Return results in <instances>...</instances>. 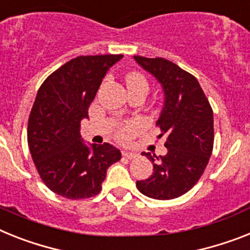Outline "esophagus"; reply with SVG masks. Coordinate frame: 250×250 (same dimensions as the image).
<instances>
[{"mask_svg": "<svg viewBox=\"0 0 250 250\" xmlns=\"http://www.w3.org/2000/svg\"><path fill=\"white\" fill-rule=\"evenodd\" d=\"M122 155L125 157H127V159H136V157L138 156L137 152H135V151H122Z\"/></svg>", "mask_w": 250, "mask_h": 250, "instance_id": "34e87169", "label": "esophagus"}]
</instances>
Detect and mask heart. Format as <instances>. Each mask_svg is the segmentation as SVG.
<instances>
[{
  "label": "heart",
  "instance_id": "heart-1",
  "mask_svg": "<svg viewBox=\"0 0 250 250\" xmlns=\"http://www.w3.org/2000/svg\"><path fill=\"white\" fill-rule=\"evenodd\" d=\"M138 83L147 85L146 79L142 76L141 73L133 72L131 73V75H128V77H127V85L131 86V85H138ZM141 125H142L140 121L129 122L128 125H125V127L121 129V132H119V138H121V140H128V138L132 137L135 133H137L138 129L141 128Z\"/></svg>",
  "mask_w": 250,
  "mask_h": 250
}]
</instances>
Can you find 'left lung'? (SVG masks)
Returning <instances> with one entry per match:
<instances>
[{
	"label": "left lung",
	"mask_w": 250,
	"mask_h": 250,
	"mask_svg": "<svg viewBox=\"0 0 250 250\" xmlns=\"http://www.w3.org/2000/svg\"><path fill=\"white\" fill-rule=\"evenodd\" d=\"M164 93L157 127L167 136L163 156L142 152L152 161L154 173L136 186L154 200H173L198 182L208 164L213 147V112L196 77L165 58L135 56Z\"/></svg>",
	"instance_id": "8db88e82"
}]
</instances>
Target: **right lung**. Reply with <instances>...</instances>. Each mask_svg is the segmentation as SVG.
I'll list each match as a JSON object with an SVG mask.
<instances>
[{
	"label": "right lung",
	"mask_w": 250,
	"mask_h": 250,
	"mask_svg": "<svg viewBox=\"0 0 250 250\" xmlns=\"http://www.w3.org/2000/svg\"><path fill=\"white\" fill-rule=\"evenodd\" d=\"M122 58L80 56L49 75L38 90L28 123L29 150L44 184L58 196H96L108 167L121 160V151L113 145H86L80 123L89 118L103 79Z\"/></svg>",
	"instance_id": "1"
}]
</instances>
